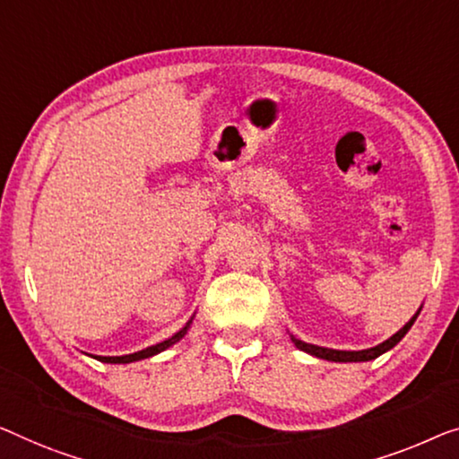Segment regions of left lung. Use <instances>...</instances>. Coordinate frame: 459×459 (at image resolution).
I'll use <instances>...</instances> for the list:
<instances>
[{
    "label": "left lung",
    "instance_id": "obj_1",
    "mask_svg": "<svg viewBox=\"0 0 459 459\" xmlns=\"http://www.w3.org/2000/svg\"><path fill=\"white\" fill-rule=\"evenodd\" d=\"M420 313V311H419ZM419 313L408 321V324L402 327V330L398 333H394L392 338L383 342V344L375 346V348H367V351H359V352H348V351H332V348H321V346H313V344H305V342H300L297 338H292V342H295L297 348H300V351L309 352L313 354V357L317 359H325V360H336V362H357V360H371V359H377L379 354L387 352L389 348H394L398 342L406 336V332L412 327V324L416 321V317H419Z\"/></svg>",
    "mask_w": 459,
    "mask_h": 459
}]
</instances>
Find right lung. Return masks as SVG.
<instances>
[{
  "label": "right lung",
  "instance_id": "right-lung-1",
  "mask_svg": "<svg viewBox=\"0 0 459 459\" xmlns=\"http://www.w3.org/2000/svg\"><path fill=\"white\" fill-rule=\"evenodd\" d=\"M186 332H187V325L183 327L181 332H177L173 338L164 340V342H160V344H156V346H150V348H146V351H140V352H134V354H126V357H94V359H99L102 362H134V360L148 359V357H152V354H156V352H162L164 348L173 346L175 342H179L183 336H186Z\"/></svg>",
  "mask_w": 459,
  "mask_h": 459
}]
</instances>
